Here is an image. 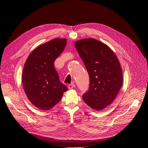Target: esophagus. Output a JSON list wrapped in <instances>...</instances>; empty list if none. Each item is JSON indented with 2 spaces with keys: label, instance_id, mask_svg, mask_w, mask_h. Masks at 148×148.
<instances>
[{
  "label": "esophagus",
  "instance_id": "esophagus-1",
  "mask_svg": "<svg viewBox=\"0 0 148 148\" xmlns=\"http://www.w3.org/2000/svg\"><path fill=\"white\" fill-rule=\"evenodd\" d=\"M68 87H69V89H73V88L75 87V84H72V83H71V84H69Z\"/></svg>",
  "mask_w": 148,
  "mask_h": 148
}]
</instances>
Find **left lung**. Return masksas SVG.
Wrapping results in <instances>:
<instances>
[{
    "instance_id": "left-lung-1",
    "label": "left lung",
    "mask_w": 148,
    "mask_h": 148,
    "mask_svg": "<svg viewBox=\"0 0 148 148\" xmlns=\"http://www.w3.org/2000/svg\"><path fill=\"white\" fill-rule=\"evenodd\" d=\"M89 78L88 91L83 99L92 109L101 110L109 106L123 84L120 62L109 46L93 38L75 42Z\"/></svg>"
}]
</instances>
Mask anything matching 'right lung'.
<instances>
[{"mask_svg":"<svg viewBox=\"0 0 148 148\" xmlns=\"http://www.w3.org/2000/svg\"><path fill=\"white\" fill-rule=\"evenodd\" d=\"M66 39L57 38L39 46L26 60L22 74L24 90L28 99L41 110H49L68 90L60 82L53 62L64 51Z\"/></svg>","mask_w":148,"mask_h":148,"instance_id":"right-lung-1","label":"right lung"}]
</instances>
